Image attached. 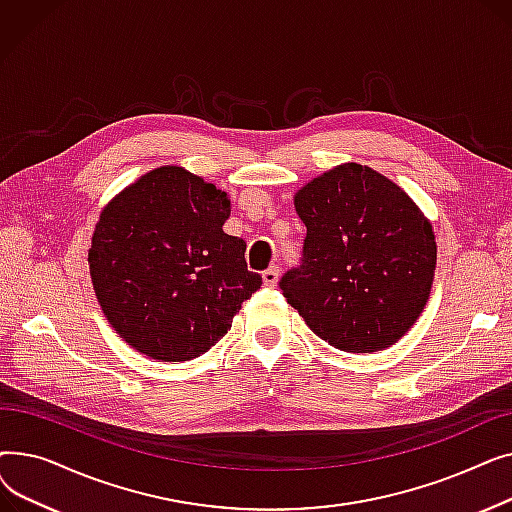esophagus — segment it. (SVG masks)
I'll list each match as a JSON object with an SVG mask.
<instances>
[{
    "label": "esophagus",
    "instance_id": "obj_1",
    "mask_svg": "<svg viewBox=\"0 0 512 512\" xmlns=\"http://www.w3.org/2000/svg\"><path fill=\"white\" fill-rule=\"evenodd\" d=\"M278 278H280V270H278L276 265H272L270 270H265V272H263V284H265V286L274 288V286L278 284Z\"/></svg>",
    "mask_w": 512,
    "mask_h": 512
}]
</instances>
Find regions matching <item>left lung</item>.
I'll list each match as a JSON object with an SVG mask.
<instances>
[{
	"label": "left lung",
	"mask_w": 512,
	"mask_h": 512,
	"mask_svg": "<svg viewBox=\"0 0 512 512\" xmlns=\"http://www.w3.org/2000/svg\"><path fill=\"white\" fill-rule=\"evenodd\" d=\"M307 226L303 259L280 280L290 307L334 348L384 351L421 315L436 236L415 201L367 166L342 164L294 195Z\"/></svg>",
	"instance_id": "1"
}]
</instances>
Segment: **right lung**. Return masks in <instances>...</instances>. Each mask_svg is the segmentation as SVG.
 <instances>
[{
	"label": "right lung",
	"instance_id": "right-lung-1",
	"mask_svg": "<svg viewBox=\"0 0 512 512\" xmlns=\"http://www.w3.org/2000/svg\"><path fill=\"white\" fill-rule=\"evenodd\" d=\"M230 199L178 166L126 186L99 215L89 249L95 297L116 334L157 361H191L228 334L261 286L247 242L224 232Z\"/></svg>",
	"mask_w": 512,
	"mask_h": 512
}]
</instances>
